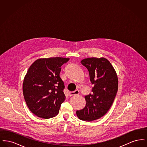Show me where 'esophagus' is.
Returning <instances> with one entry per match:
<instances>
[{
    "mask_svg": "<svg viewBox=\"0 0 147 147\" xmlns=\"http://www.w3.org/2000/svg\"><path fill=\"white\" fill-rule=\"evenodd\" d=\"M79 91L77 89V90H76L75 91L69 92V96H73V95H79Z\"/></svg>",
    "mask_w": 147,
    "mask_h": 147,
    "instance_id": "esophagus-1",
    "label": "esophagus"
}]
</instances>
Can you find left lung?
Here are the masks:
<instances>
[{
    "label": "left lung",
    "mask_w": 147,
    "mask_h": 147,
    "mask_svg": "<svg viewBox=\"0 0 147 147\" xmlns=\"http://www.w3.org/2000/svg\"><path fill=\"white\" fill-rule=\"evenodd\" d=\"M81 63L88 69L94 86L92 92L85 96V107L76 113L81 120L92 121L104 116L112 106L118 90V78L112 64L104 57L85 58Z\"/></svg>",
    "instance_id": "obj_1"
}]
</instances>
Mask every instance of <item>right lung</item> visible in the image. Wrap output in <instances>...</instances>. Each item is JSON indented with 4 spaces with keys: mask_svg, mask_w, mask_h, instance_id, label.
Listing matches in <instances>:
<instances>
[{
    "mask_svg": "<svg viewBox=\"0 0 147 147\" xmlns=\"http://www.w3.org/2000/svg\"><path fill=\"white\" fill-rule=\"evenodd\" d=\"M69 58L51 57L36 60L25 75L22 91L29 110L42 119L52 118L65 100L64 85L59 77L61 66Z\"/></svg>",
    "mask_w": 147,
    "mask_h": 147,
    "instance_id": "add662e5",
    "label": "right lung"
}]
</instances>
